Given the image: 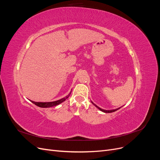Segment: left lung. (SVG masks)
I'll use <instances>...</instances> for the list:
<instances>
[{
  "label": "left lung",
  "instance_id": "8db88e82",
  "mask_svg": "<svg viewBox=\"0 0 160 160\" xmlns=\"http://www.w3.org/2000/svg\"><path fill=\"white\" fill-rule=\"evenodd\" d=\"M91 103H93L95 107L98 108V109H99L100 111H103V112H104V113H112V112H114V111H117V110H118L119 109H120L121 108H118V109H111V110H105V109H101V108H99L98 105H96L95 104H94L93 102H92L91 101Z\"/></svg>",
  "mask_w": 160,
  "mask_h": 160
}]
</instances>
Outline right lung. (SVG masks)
<instances>
[{"instance_id":"obj_1","label":"right lung","mask_w":160,"mask_h":160,"mask_svg":"<svg viewBox=\"0 0 160 160\" xmlns=\"http://www.w3.org/2000/svg\"><path fill=\"white\" fill-rule=\"evenodd\" d=\"M71 93V91L63 98H62V99H59L57 101H51V102H35V101H31L32 103L38 106V107H40L42 108H51V107H54V106H56L57 105L61 103L62 102H63V101H65L70 96Z\"/></svg>"}]
</instances>
